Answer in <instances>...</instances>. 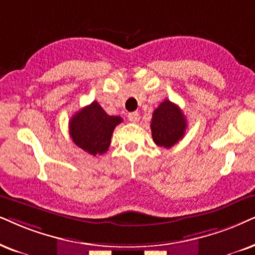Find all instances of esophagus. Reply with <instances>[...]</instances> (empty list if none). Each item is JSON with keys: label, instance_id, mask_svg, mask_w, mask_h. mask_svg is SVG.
<instances>
[{"label": "esophagus", "instance_id": "obj_1", "mask_svg": "<svg viewBox=\"0 0 255 255\" xmlns=\"http://www.w3.org/2000/svg\"><path fill=\"white\" fill-rule=\"evenodd\" d=\"M128 119H129L130 122L136 124V122H138V120H140V115H138V113H136V112L129 113V114H128Z\"/></svg>", "mask_w": 255, "mask_h": 255}]
</instances>
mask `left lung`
<instances>
[{"instance_id":"obj_1","label":"left lung","mask_w":255,"mask_h":255,"mask_svg":"<svg viewBox=\"0 0 255 255\" xmlns=\"http://www.w3.org/2000/svg\"><path fill=\"white\" fill-rule=\"evenodd\" d=\"M187 120L178 105L169 100L161 102L153 113L150 129L153 141L157 146L170 148L185 135Z\"/></svg>"}]
</instances>
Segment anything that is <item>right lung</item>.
<instances>
[{"label":"right lung","instance_id":"obj_1","mask_svg":"<svg viewBox=\"0 0 255 255\" xmlns=\"http://www.w3.org/2000/svg\"><path fill=\"white\" fill-rule=\"evenodd\" d=\"M121 122V117L108 115L98 101H93L70 119L69 134L73 142L90 155H102L108 150L113 131Z\"/></svg>","mask_w":255,"mask_h":255}]
</instances>
